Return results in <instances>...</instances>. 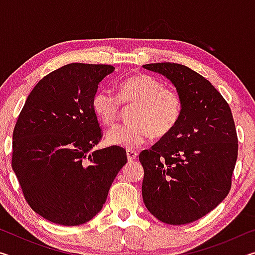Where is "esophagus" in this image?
<instances>
[{
  "instance_id": "obj_1",
  "label": "esophagus",
  "mask_w": 255,
  "mask_h": 255,
  "mask_svg": "<svg viewBox=\"0 0 255 255\" xmlns=\"http://www.w3.org/2000/svg\"><path fill=\"white\" fill-rule=\"evenodd\" d=\"M138 153L136 152V150H132V149H128L127 150V158L129 162H132L133 159H136Z\"/></svg>"
}]
</instances>
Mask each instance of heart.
Returning <instances> with one entry per match:
<instances>
[{
    "instance_id": "b5f03b06",
    "label": "heart",
    "mask_w": 255,
    "mask_h": 255,
    "mask_svg": "<svg viewBox=\"0 0 255 255\" xmlns=\"http://www.w3.org/2000/svg\"><path fill=\"white\" fill-rule=\"evenodd\" d=\"M122 103L132 106L128 118L131 123L116 126L107 132V143L125 148H136L150 137L169 135L182 114V98L175 89L165 86L149 74H135L118 86V97L103 89L94 94L93 111L98 119L112 126L118 119Z\"/></svg>"
}]
</instances>
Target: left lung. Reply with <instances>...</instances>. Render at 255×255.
<instances>
[{
	"label": "left lung",
	"instance_id": "obj_1",
	"mask_svg": "<svg viewBox=\"0 0 255 255\" xmlns=\"http://www.w3.org/2000/svg\"><path fill=\"white\" fill-rule=\"evenodd\" d=\"M143 67L165 76L182 98L173 130L139 154L144 204L165 224L192 223L215 209L231 190L239 150L231 108L191 68L175 63Z\"/></svg>",
	"mask_w": 255,
	"mask_h": 255
}]
</instances>
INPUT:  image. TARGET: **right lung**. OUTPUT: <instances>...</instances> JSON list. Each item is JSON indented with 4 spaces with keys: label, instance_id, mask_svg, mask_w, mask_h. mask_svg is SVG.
<instances>
[{
    "label": "right lung",
    "instance_id": "1",
    "mask_svg": "<svg viewBox=\"0 0 255 255\" xmlns=\"http://www.w3.org/2000/svg\"><path fill=\"white\" fill-rule=\"evenodd\" d=\"M115 67L73 63L49 73L28 96L13 130L12 169L28 205L64 226L102 209L126 150H92L102 138L92 108L99 84Z\"/></svg>",
    "mask_w": 255,
    "mask_h": 255
}]
</instances>
